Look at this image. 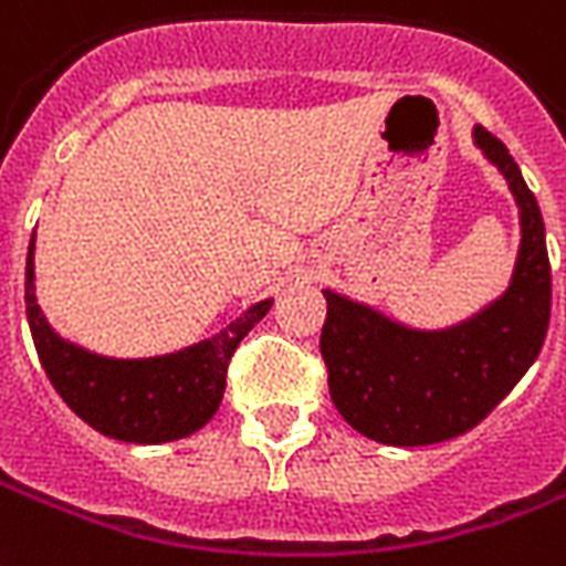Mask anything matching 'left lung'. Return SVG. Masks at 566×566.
<instances>
[{"label":"left lung","mask_w":566,"mask_h":566,"mask_svg":"<svg viewBox=\"0 0 566 566\" xmlns=\"http://www.w3.org/2000/svg\"><path fill=\"white\" fill-rule=\"evenodd\" d=\"M474 145L504 175L523 226L511 287L499 300L457 326L424 332L323 291L332 403L382 446H433L481 424L532 368L549 329L552 273L537 198L504 142L474 127Z\"/></svg>","instance_id":"left-lung-1"}]
</instances>
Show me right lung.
<instances>
[{"instance_id": "1", "label": "right lung", "mask_w": 566, "mask_h": 566, "mask_svg": "<svg viewBox=\"0 0 566 566\" xmlns=\"http://www.w3.org/2000/svg\"><path fill=\"white\" fill-rule=\"evenodd\" d=\"M273 300L252 305L228 329L187 350L154 359H109L64 340L34 296V237L25 258V317L34 350L62 400L97 433L136 446L175 442L216 416L228 361Z\"/></svg>"}]
</instances>
